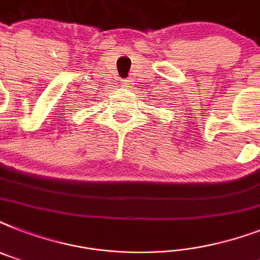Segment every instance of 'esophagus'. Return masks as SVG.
<instances>
[{
  "instance_id": "esophagus-1",
  "label": "esophagus",
  "mask_w": 260,
  "mask_h": 260,
  "mask_svg": "<svg viewBox=\"0 0 260 260\" xmlns=\"http://www.w3.org/2000/svg\"><path fill=\"white\" fill-rule=\"evenodd\" d=\"M121 85L125 86V88H128V86L131 85V81L129 80H123V81H121Z\"/></svg>"
}]
</instances>
